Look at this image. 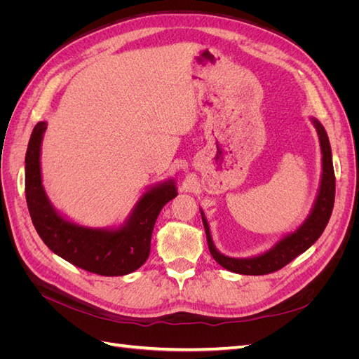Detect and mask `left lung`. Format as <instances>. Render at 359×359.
Here are the masks:
<instances>
[{
  "label": "left lung",
  "instance_id": "obj_1",
  "mask_svg": "<svg viewBox=\"0 0 359 359\" xmlns=\"http://www.w3.org/2000/svg\"><path fill=\"white\" fill-rule=\"evenodd\" d=\"M313 126L316 127L319 136V144L322 151V175L320 184L318 190V196L314 199L311 211L304 223L298 227L295 232L285 235L278 240L273 247L266 252L260 253L252 257H229L220 253L212 243L210 224L206 222V217L201 210L202 222L206 233V241H208V248L211 256L215 259V262L232 271L236 274L244 276H264L274 273L280 268H283L293 259L306 252L314 243L319 240V236L327 227L330 217L334 208V198H335V177H334V166H332V153L331 145L325 127L318 121L316 118H311Z\"/></svg>",
  "mask_w": 359,
  "mask_h": 359
}]
</instances>
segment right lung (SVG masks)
Masks as SVG:
<instances>
[{
	"instance_id": "right-lung-1",
	"label": "right lung",
	"mask_w": 359,
	"mask_h": 359,
	"mask_svg": "<svg viewBox=\"0 0 359 359\" xmlns=\"http://www.w3.org/2000/svg\"><path fill=\"white\" fill-rule=\"evenodd\" d=\"M48 123L32 130L25 156V198L39 236L53 253L74 266L106 277L126 276L145 264L157 217L177 196L173 180L149 187L118 227H88L60 214L41 182V142Z\"/></svg>"
}]
</instances>
